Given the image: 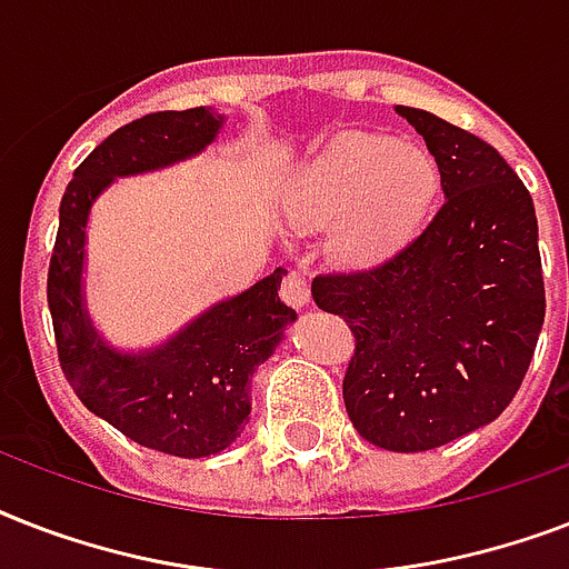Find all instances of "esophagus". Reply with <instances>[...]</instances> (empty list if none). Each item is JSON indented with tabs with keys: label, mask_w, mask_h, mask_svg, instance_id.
<instances>
[{
	"label": "esophagus",
	"mask_w": 569,
	"mask_h": 569,
	"mask_svg": "<svg viewBox=\"0 0 569 569\" xmlns=\"http://www.w3.org/2000/svg\"><path fill=\"white\" fill-rule=\"evenodd\" d=\"M280 298H283L289 307H295V310H301V307L310 303V280L303 274H298V271L286 274L283 283H280Z\"/></svg>",
	"instance_id": "34e87169"
}]
</instances>
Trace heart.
I'll return each mask as SVG.
<instances>
[{
    "label": "heart",
    "instance_id": "b5f03b06",
    "mask_svg": "<svg viewBox=\"0 0 569 569\" xmlns=\"http://www.w3.org/2000/svg\"><path fill=\"white\" fill-rule=\"evenodd\" d=\"M440 164L428 150L383 136H346L286 186L295 230H330V253L351 268L378 266L405 248L431 212Z\"/></svg>",
    "mask_w": 569,
    "mask_h": 569
}]
</instances>
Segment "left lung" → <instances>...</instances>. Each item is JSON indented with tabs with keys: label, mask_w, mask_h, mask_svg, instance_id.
I'll return each instance as SVG.
<instances>
[{
	"label": "left lung",
	"mask_w": 569,
	"mask_h": 569,
	"mask_svg": "<svg viewBox=\"0 0 569 569\" xmlns=\"http://www.w3.org/2000/svg\"><path fill=\"white\" fill-rule=\"evenodd\" d=\"M396 111L440 164L446 200L380 266L316 277L312 301L355 333L342 398L357 433L380 449L428 451L511 405L547 292L535 203L511 164L431 111Z\"/></svg>",
	"instance_id": "8db88e82"
}]
</instances>
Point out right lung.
Instances as JSON below:
<instances>
[{
    "instance_id": "right-lung-1",
    "label": "right lung",
    "mask_w": 569,
    "mask_h": 569,
    "mask_svg": "<svg viewBox=\"0 0 569 569\" xmlns=\"http://www.w3.org/2000/svg\"><path fill=\"white\" fill-rule=\"evenodd\" d=\"M223 114L156 111L111 132L73 171L58 209L47 298L58 363L82 405L147 449L209 458L239 440L250 416V378L274 355L292 307L280 301L283 268L248 292L214 303L168 342L123 355L93 330L84 310V227L93 200L118 177L147 173L203 153Z\"/></svg>"
}]
</instances>
